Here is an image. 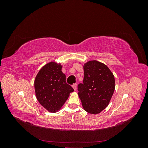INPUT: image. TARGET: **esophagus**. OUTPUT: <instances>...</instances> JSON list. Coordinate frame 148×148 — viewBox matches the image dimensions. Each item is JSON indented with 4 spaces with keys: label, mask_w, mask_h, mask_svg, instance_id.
I'll return each instance as SVG.
<instances>
[{
    "label": "esophagus",
    "mask_w": 148,
    "mask_h": 148,
    "mask_svg": "<svg viewBox=\"0 0 148 148\" xmlns=\"http://www.w3.org/2000/svg\"><path fill=\"white\" fill-rule=\"evenodd\" d=\"M72 87L73 88L75 91H77V83H74V84L72 85Z\"/></svg>",
    "instance_id": "obj_1"
}]
</instances>
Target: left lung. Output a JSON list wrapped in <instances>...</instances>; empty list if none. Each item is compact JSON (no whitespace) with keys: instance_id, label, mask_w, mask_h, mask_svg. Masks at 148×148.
Wrapping results in <instances>:
<instances>
[{"instance_id":"8db88e82","label":"left lung","mask_w":148,"mask_h":148,"mask_svg":"<svg viewBox=\"0 0 148 148\" xmlns=\"http://www.w3.org/2000/svg\"><path fill=\"white\" fill-rule=\"evenodd\" d=\"M83 69V83L78 85L79 97L84 110L99 114L108 106L114 94V75L106 65L96 60L87 62Z\"/></svg>"}]
</instances>
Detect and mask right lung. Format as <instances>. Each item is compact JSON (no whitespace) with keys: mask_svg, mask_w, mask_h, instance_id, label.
I'll list each match as a JSON object with an SVG mask.
<instances>
[{"mask_svg":"<svg viewBox=\"0 0 148 148\" xmlns=\"http://www.w3.org/2000/svg\"><path fill=\"white\" fill-rule=\"evenodd\" d=\"M34 89L39 102L51 112L59 110L74 91L66 83L62 66L56 62H50L39 70L34 80Z\"/></svg>","mask_w":148,"mask_h":148,"instance_id":"right-lung-1","label":"right lung"}]
</instances>
